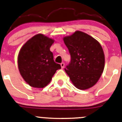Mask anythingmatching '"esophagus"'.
<instances>
[{
	"instance_id": "esophagus-1",
	"label": "esophagus",
	"mask_w": 122,
	"mask_h": 122,
	"mask_svg": "<svg viewBox=\"0 0 122 122\" xmlns=\"http://www.w3.org/2000/svg\"><path fill=\"white\" fill-rule=\"evenodd\" d=\"M61 67H62V68H64V66H65V64H64V62L61 63Z\"/></svg>"
}]
</instances>
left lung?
Returning a JSON list of instances; mask_svg holds the SVG:
<instances>
[{
	"label": "left lung",
	"instance_id": "1",
	"mask_svg": "<svg viewBox=\"0 0 122 122\" xmlns=\"http://www.w3.org/2000/svg\"><path fill=\"white\" fill-rule=\"evenodd\" d=\"M71 60L65 70L74 86L81 90L93 86L103 73L105 55L100 44L84 32L76 31L64 38Z\"/></svg>",
	"mask_w": 122,
	"mask_h": 122
}]
</instances>
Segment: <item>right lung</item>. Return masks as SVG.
Wrapping results in <instances>:
<instances>
[{"mask_svg": "<svg viewBox=\"0 0 122 122\" xmlns=\"http://www.w3.org/2000/svg\"><path fill=\"white\" fill-rule=\"evenodd\" d=\"M53 40L41 34L29 39L20 49L18 67L20 74L30 86L43 88L50 82L57 70L61 68L55 62L50 51Z\"/></svg>", "mask_w": 122, "mask_h": 122, "instance_id": "1", "label": "right lung"}]
</instances>
